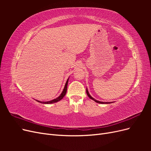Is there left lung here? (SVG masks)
Returning <instances> with one entry per match:
<instances>
[{
  "label": "left lung",
  "instance_id": "left-lung-1",
  "mask_svg": "<svg viewBox=\"0 0 151 151\" xmlns=\"http://www.w3.org/2000/svg\"><path fill=\"white\" fill-rule=\"evenodd\" d=\"M86 93H87V94H88V97H89L90 99H93V101H94L95 102H96V103H100V104H109V103H112V102H102V101H98V100H96V99H94V98L89 94V93L88 92V89H87V88H86Z\"/></svg>",
  "mask_w": 151,
  "mask_h": 151
}]
</instances>
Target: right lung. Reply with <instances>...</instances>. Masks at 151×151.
Returning <instances> with one entry per match:
<instances>
[{"label":"right lung","mask_w":151,"mask_h":151,"mask_svg":"<svg viewBox=\"0 0 151 151\" xmlns=\"http://www.w3.org/2000/svg\"><path fill=\"white\" fill-rule=\"evenodd\" d=\"M68 79H69V77L67 79V81H66V83L65 84V86H64V88H63V91L62 93L60 94V95L58 97H57V98L54 99H52L51 100V101H38V100H36V101H38L40 103H42V104H52V103H57L59 101H60V100L65 96V95L67 93V85H68Z\"/></svg>","instance_id":"obj_1"}]
</instances>
